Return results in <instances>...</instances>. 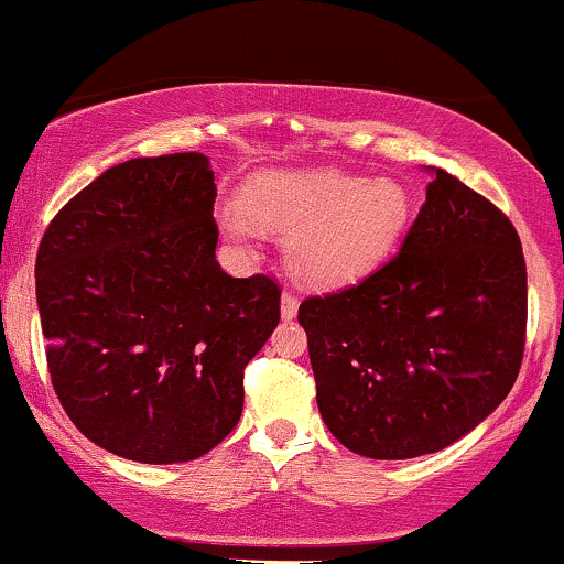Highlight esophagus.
<instances>
[{"mask_svg": "<svg viewBox=\"0 0 564 564\" xmlns=\"http://www.w3.org/2000/svg\"><path fill=\"white\" fill-rule=\"evenodd\" d=\"M296 310H300V300H296V294H291V291H283V296H281V318L283 321L296 318Z\"/></svg>", "mask_w": 564, "mask_h": 564, "instance_id": "obj_1", "label": "esophagus"}]
</instances>
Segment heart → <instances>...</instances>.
<instances>
[{
	"label": "heart",
	"instance_id": "obj_1",
	"mask_svg": "<svg viewBox=\"0 0 564 564\" xmlns=\"http://www.w3.org/2000/svg\"><path fill=\"white\" fill-rule=\"evenodd\" d=\"M251 223L286 232V260L318 286H341L371 273L392 251L408 223V196L392 180L341 172H268L241 196ZM232 238L246 241L251 225L225 217Z\"/></svg>",
	"mask_w": 564,
	"mask_h": 564
}]
</instances>
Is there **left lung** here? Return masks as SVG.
<instances>
[{"label": "left lung", "mask_w": 564, "mask_h": 564, "mask_svg": "<svg viewBox=\"0 0 564 564\" xmlns=\"http://www.w3.org/2000/svg\"><path fill=\"white\" fill-rule=\"evenodd\" d=\"M403 246L355 286L307 296L315 398L358 456L443 451L501 405L525 352L528 273L514 225L445 170Z\"/></svg>", "instance_id": "8db88e82"}]
</instances>
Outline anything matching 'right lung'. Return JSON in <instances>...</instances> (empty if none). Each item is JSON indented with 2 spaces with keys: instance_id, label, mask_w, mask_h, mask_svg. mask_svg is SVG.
Returning <instances> with one entry per match:
<instances>
[{
  "instance_id": "add662e5",
  "label": "right lung",
  "mask_w": 564,
  "mask_h": 564,
  "mask_svg": "<svg viewBox=\"0 0 564 564\" xmlns=\"http://www.w3.org/2000/svg\"><path fill=\"white\" fill-rule=\"evenodd\" d=\"M204 153L129 159L63 206L36 251L47 368L68 419L142 464L193 462L243 411V368L281 321L273 278L215 260Z\"/></svg>"
}]
</instances>
